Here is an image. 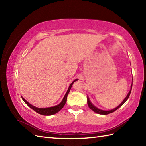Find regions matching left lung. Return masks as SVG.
Returning <instances> with one entry per match:
<instances>
[{
    "label": "left lung",
    "mask_w": 146,
    "mask_h": 146,
    "mask_svg": "<svg viewBox=\"0 0 146 146\" xmlns=\"http://www.w3.org/2000/svg\"><path fill=\"white\" fill-rule=\"evenodd\" d=\"M132 84L131 85V90L129 91V94H127V95L126 96V97L124 98V100H123L122 101V103H121L119 106H117L116 108H115L114 109H112V110H102L101 109H99V108H98L97 107H95V105L94 104H92V102H90V99L88 98V97H87V104H88V105L89 108H90L91 110H92L93 111H94V112L97 113H98V114H101V115H107V114H109V113H111L113 112V111H115V110H117L118 108H120L122 105L125 103V102L127 101V100L129 98V96H130V94H131V90H132Z\"/></svg>",
    "instance_id": "obj_1"
}]
</instances>
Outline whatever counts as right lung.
<instances>
[{
    "label": "right lung",
    "mask_w": 146,
    "mask_h": 146,
    "mask_svg": "<svg viewBox=\"0 0 146 146\" xmlns=\"http://www.w3.org/2000/svg\"><path fill=\"white\" fill-rule=\"evenodd\" d=\"M76 80H78L77 79L75 80L74 81L71 83V85H70L69 88H68V90L66 93V94L64 95V97L63 98V100L61 102V103L60 104H58L57 105H56V106L54 107H48V108H38L35 106H33L31 104H30L29 102H27L25 99H24L23 97H21L22 98H23V100H24V102H25V103L28 105V106L31 108H32L33 110H35V111H36L37 113H38L41 115H54L55 113H58L59 111H60L63 107H64V105H65L66 102V100H67V96L69 94V92L70 91V89L71 88V86H72L73 83L76 82Z\"/></svg>",
    "instance_id": "obj_1"
}]
</instances>
